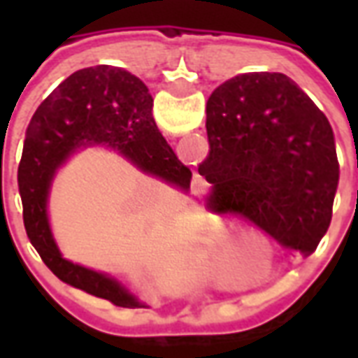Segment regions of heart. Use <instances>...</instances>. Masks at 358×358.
<instances>
[{
    "mask_svg": "<svg viewBox=\"0 0 358 358\" xmlns=\"http://www.w3.org/2000/svg\"><path fill=\"white\" fill-rule=\"evenodd\" d=\"M243 245V234L236 226H220L217 232L210 234L209 240L203 243V255L210 274L215 278L222 276L234 259L240 255Z\"/></svg>",
    "mask_w": 358,
    "mask_h": 358,
    "instance_id": "heart-1",
    "label": "heart"
}]
</instances>
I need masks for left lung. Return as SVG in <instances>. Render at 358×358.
I'll use <instances>...</instances> for the list:
<instances>
[{
    "label": "left lung",
    "mask_w": 358,
    "mask_h": 358,
    "mask_svg": "<svg viewBox=\"0 0 358 358\" xmlns=\"http://www.w3.org/2000/svg\"><path fill=\"white\" fill-rule=\"evenodd\" d=\"M207 205L238 210L308 257L331 220L339 163L328 118L282 73L238 74L207 101Z\"/></svg>",
    "instance_id": "obj_1"
}]
</instances>
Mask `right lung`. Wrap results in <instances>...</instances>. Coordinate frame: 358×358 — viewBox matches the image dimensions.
<instances>
[{
	"instance_id": "obj_1",
	"label": "right lung",
	"mask_w": 358,
	"mask_h": 358,
	"mask_svg": "<svg viewBox=\"0 0 358 358\" xmlns=\"http://www.w3.org/2000/svg\"><path fill=\"white\" fill-rule=\"evenodd\" d=\"M90 148L117 151L138 171L189 192L192 171L159 132L148 86L120 66L76 71L36 109L19 164L22 218L45 266L66 284L117 307H145L122 282L63 257L50 222V195L59 169Z\"/></svg>"
}]
</instances>
